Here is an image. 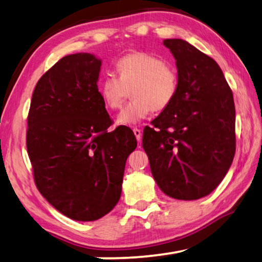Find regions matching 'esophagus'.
<instances>
[{"mask_svg":"<svg viewBox=\"0 0 262 262\" xmlns=\"http://www.w3.org/2000/svg\"><path fill=\"white\" fill-rule=\"evenodd\" d=\"M133 133H134V135L136 137L137 142H139V143H141V140H142V132H141V129H139V128H134V129H133Z\"/></svg>","mask_w":262,"mask_h":262,"instance_id":"obj_1","label":"esophagus"}]
</instances>
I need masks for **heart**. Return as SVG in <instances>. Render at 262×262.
Masks as SVG:
<instances>
[{"label": "heart", "mask_w": 262, "mask_h": 262, "mask_svg": "<svg viewBox=\"0 0 262 262\" xmlns=\"http://www.w3.org/2000/svg\"><path fill=\"white\" fill-rule=\"evenodd\" d=\"M119 77L107 74L100 79L99 94L110 110L121 107L130 91L132 100L118 115L121 126H135L155 111L167 108L178 92V72L163 57L134 52L115 63Z\"/></svg>", "instance_id": "obj_1"}]
</instances>
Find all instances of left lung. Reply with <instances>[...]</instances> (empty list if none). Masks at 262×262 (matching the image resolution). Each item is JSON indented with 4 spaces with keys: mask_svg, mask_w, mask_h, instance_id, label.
<instances>
[{
    "mask_svg": "<svg viewBox=\"0 0 262 262\" xmlns=\"http://www.w3.org/2000/svg\"><path fill=\"white\" fill-rule=\"evenodd\" d=\"M176 59L174 100L145 127L143 149L158 187L177 200H198L221 184L236 151L233 96L215 60L183 39H165Z\"/></svg>",
    "mask_w": 262,
    "mask_h": 262,
    "instance_id": "8db88e82",
    "label": "left lung"
}]
</instances>
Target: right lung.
I'll return each mask as SVG.
<instances>
[{
  "label": "right lung",
  "instance_id": "obj_1",
  "mask_svg": "<svg viewBox=\"0 0 262 262\" xmlns=\"http://www.w3.org/2000/svg\"><path fill=\"white\" fill-rule=\"evenodd\" d=\"M101 60L70 54L42 75L28 117L26 147L39 192L61 214L99 220L121 196L127 157L137 142L112 125L98 91Z\"/></svg>",
  "mask_w": 262,
  "mask_h": 262
}]
</instances>
